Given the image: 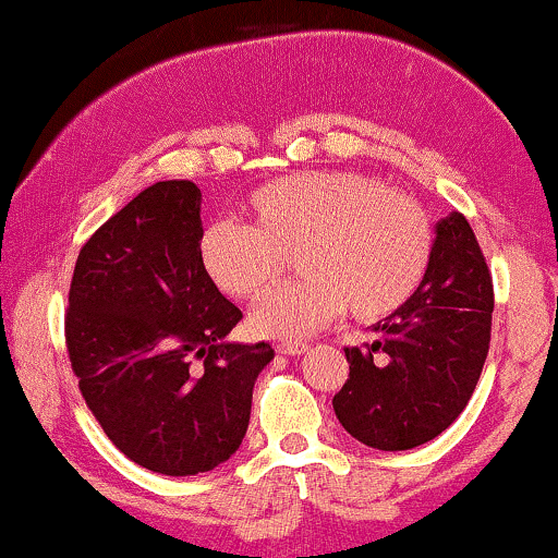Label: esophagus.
<instances>
[{"instance_id": "obj_1", "label": "esophagus", "mask_w": 558, "mask_h": 558, "mask_svg": "<svg viewBox=\"0 0 558 558\" xmlns=\"http://www.w3.org/2000/svg\"><path fill=\"white\" fill-rule=\"evenodd\" d=\"M279 354H287V356H300V354H305L307 352V343H300V341H294V343H279Z\"/></svg>"}]
</instances>
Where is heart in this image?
Segmentation results:
<instances>
[{
  "mask_svg": "<svg viewBox=\"0 0 558 558\" xmlns=\"http://www.w3.org/2000/svg\"><path fill=\"white\" fill-rule=\"evenodd\" d=\"M247 227L204 230L202 266L225 294L258 300L292 256L298 281L253 311V331L302 339L339 315L383 320L414 298L429 271L432 222L422 204L375 178L315 170L260 185L245 202Z\"/></svg>",
  "mask_w": 558,
  "mask_h": 558,
  "instance_id": "b5f03b06",
  "label": "heart"
}]
</instances>
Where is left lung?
Listing matches in <instances>:
<instances>
[{
  "mask_svg": "<svg viewBox=\"0 0 558 558\" xmlns=\"http://www.w3.org/2000/svg\"><path fill=\"white\" fill-rule=\"evenodd\" d=\"M492 274L460 211L435 225L429 271L401 311L349 347V380L333 396L343 429L377 450H411L450 426L471 401L492 339Z\"/></svg>",
  "mask_w": 558,
  "mask_h": 558,
  "instance_id": "8db88e82",
  "label": "left lung"
}]
</instances>
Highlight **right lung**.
I'll return each instance as SVG.
<instances>
[{
    "instance_id": "1",
    "label": "right lung",
    "mask_w": 558,
    "mask_h": 558,
    "mask_svg": "<svg viewBox=\"0 0 558 558\" xmlns=\"http://www.w3.org/2000/svg\"><path fill=\"white\" fill-rule=\"evenodd\" d=\"M202 191L160 181L82 245L66 349L87 409L142 469L196 476L243 442L268 343L230 341L243 318L206 277Z\"/></svg>"
}]
</instances>
